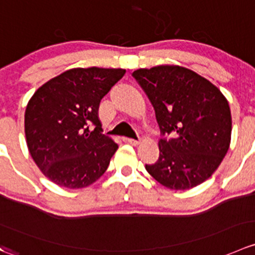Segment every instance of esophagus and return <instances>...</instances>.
Returning a JSON list of instances; mask_svg holds the SVG:
<instances>
[{
	"label": "esophagus",
	"instance_id": "obj_1",
	"mask_svg": "<svg viewBox=\"0 0 255 255\" xmlns=\"http://www.w3.org/2000/svg\"><path fill=\"white\" fill-rule=\"evenodd\" d=\"M123 142L128 143V144H132V145H138L139 144V140L137 139H132V138H123Z\"/></svg>",
	"mask_w": 255,
	"mask_h": 255
}]
</instances>
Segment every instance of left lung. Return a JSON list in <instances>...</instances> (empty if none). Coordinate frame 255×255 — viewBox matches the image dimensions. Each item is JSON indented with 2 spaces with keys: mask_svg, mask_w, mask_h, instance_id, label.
<instances>
[{
  "mask_svg": "<svg viewBox=\"0 0 255 255\" xmlns=\"http://www.w3.org/2000/svg\"><path fill=\"white\" fill-rule=\"evenodd\" d=\"M133 77L149 98L162 138L159 157L147 172L169 189L185 190L208 179L227 154L232 116L223 93L180 66L139 68Z\"/></svg>",
  "mask_w": 255,
  "mask_h": 255,
  "instance_id": "8db88e82",
  "label": "left lung"
}]
</instances>
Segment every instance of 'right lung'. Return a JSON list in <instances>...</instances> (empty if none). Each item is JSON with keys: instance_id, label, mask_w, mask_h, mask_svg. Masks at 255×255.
<instances>
[{"instance_id": "add662e5", "label": "right lung", "mask_w": 255, "mask_h": 255, "mask_svg": "<svg viewBox=\"0 0 255 255\" xmlns=\"http://www.w3.org/2000/svg\"><path fill=\"white\" fill-rule=\"evenodd\" d=\"M125 73L122 68H72L29 100L24 113L29 154L59 187H88L107 170L118 145L102 134L98 108Z\"/></svg>"}]
</instances>
